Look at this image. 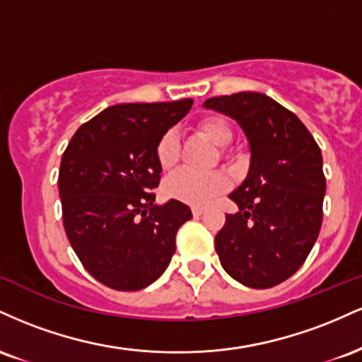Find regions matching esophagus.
<instances>
[{"label":"esophagus","instance_id":"34e87169","mask_svg":"<svg viewBox=\"0 0 362 362\" xmlns=\"http://www.w3.org/2000/svg\"><path fill=\"white\" fill-rule=\"evenodd\" d=\"M207 211V207L204 206H192V214L195 218H199V216H202Z\"/></svg>","mask_w":362,"mask_h":362}]
</instances>
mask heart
<instances>
[{"label":"heart","mask_w":362,"mask_h":362,"mask_svg":"<svg viewBox=\"0 0 362 362\" xmlns=\"http://www.w3.org/2000/svg\"><path fill=\"white\" fill-rule=\"evenodd\" d=\"M197 129L211 143L218 144V146H224V144H228L233 139V129L228 124V120L219 117V115H207V117L201 119L197 124ZM178 151H180V144H178L177 132H163L155 146L158 165L165 170L175 167ZM226 189L228 178L218 172L195 173L189 172V170H180V172L170 175L163 184V192L167 197L195 206L207 204L211 199L224 192Z\"/></svg>","instance_id":"b5f03b06"}]
</instances>
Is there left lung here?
Masks as SVG:
<instances>
[{
  "instance_id": "8db88e82",
  "label": "left lung",
  "mask_w": 362,
  "mask_h": 362,
  "mask_svg": "<svg viewBox=\"0 0 362 362\" xmlns=\"http://www.w3.org/2000/svg\"><path fill=\"white\" fill-rule=\"evenodd\" d=\"M204 107L230 115L250 143V170L230 199L238 213L214 238L223 269L253 289L289 279L305 264L323 218L322 151L293 112L255 91L213 97Z\"/></svg>"
}]
</instances>
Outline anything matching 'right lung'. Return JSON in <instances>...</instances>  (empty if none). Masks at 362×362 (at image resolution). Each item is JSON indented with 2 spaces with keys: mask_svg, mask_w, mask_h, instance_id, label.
I'll return each mask as SVG.
<instances>
[{
  "mask_svg": "<svg viewBox=\"0 0 362 362\" xmlns=\"http://www.w3.org/2000/svg\"><path fill=\"white\" fill-rule=\"evenodd\" d=\"M192 107L178 102L120 103L74 132L62 153V224L91 277L115 291L155 282L175 253L178 228L190 207L170 199L155 206L161 167L155 146Z\"/></svg>",
  "mask_w": 362,
  "mask_h": 362,
  "instance_id": "right-lung-1",
  "label": "right lung"
}]
</instances>
